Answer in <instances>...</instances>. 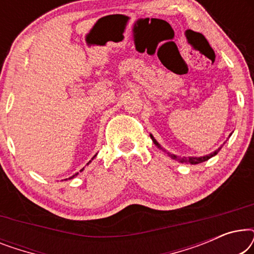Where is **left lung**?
I'll return each mask as SVG.
<instances>
[{"mask_svg":"<svg viewBox=\"0 0 254 254\" xmlns=\"http://www.w3.org/2000/svg\"><path fill=\"white\" fill-rule=\"evenodd\" d=\"M150 137L152 138V142H154L155 143V145L156 147H157L158 149H162L163 151H165L166 152V150H164V149H163L162 147H161V144L158 143L157 141L155 140L154 138V136H152V135H150ZM221 149V148H220ZM220 149H217V150H215L214 152H211V154H209V155H207V156H202V157H189V158H179L178 156H176V155H172V154H170V152H168V155L170 156V157H171L172 159H179L180 162H185V163H190V164H199V163H202V162H206V161H208V159L209 158H211L213 157V156H215L218 152V150H220Z\"/></svg>","mask_w":254,"mask_h":254,"instance_id":"8db88e82","label":"left lung"}]
</instances>
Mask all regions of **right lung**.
<instances>
[{
    "label": "right lung",
    "instance_id": "add662e5",
    "mask_svg": "<svg viewBox=\"0 0 254 254\" xmlns=\"http://www.w3.org/2000/svg\"><path fill=\"white\" fill-rule=\"evenodd\" d=\"M93 157H96V156H93ZM92 159H93V158H92ZM90 162H91V161H90ZM90 162H89V163H90ZM89 163H88V164H89ZM81 171H82V170H81ZM75 176H77V173H76V175H74V176H72V177H70V179H72V178H74V177H75Z\"/></svg>",
    "mask_w": 254,
    "mask_h": 254
}]
</instances>
